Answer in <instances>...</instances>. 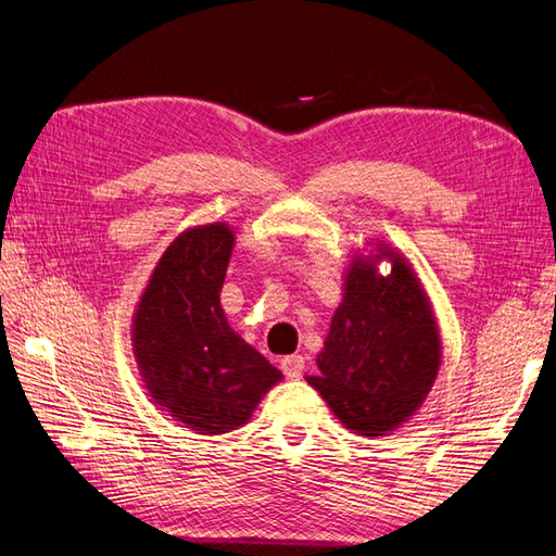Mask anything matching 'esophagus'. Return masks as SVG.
Listing matches in <instances>:
<instances>
[{"label": "esophagus", "mask_w": 556, "mask_h": 556, "mask_svg": "<svg viewBox=\"0 0 556 556\" xmlns=\"http://www.w3.org/2000/svg\"><path fill=\"white\" fill-rule=\"evenodd\" d=\"M304 366H306V359H304V355H290V357H285V359L280 362L282 374L288 376L290 380H296V378H301V374H304Z\"/></svg>", "instance_id": "obj_1"}]
</instances>
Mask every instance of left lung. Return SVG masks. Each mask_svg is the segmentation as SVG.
Masks as SVG:
<instances>
[{
    "label": "left lung",
    "instance_id": "8db88e82",
    "mask_svg": "<svg viewBox=\"0 0 556 556\" xmlns=\"http://www.w3.org/2000/svg\"><path fill=\"white\" fill-rule=\"evenodd\" d=\"M390 260L380 276L374 260H355L345 274L343 304L336 308L308 376L341 422L362 435H382L422 406L441 366V336L429 299L410 264L378 248Z\"/></svg>",
    "mask_w": 556,
    "mask_h": 556
}]
</instances>
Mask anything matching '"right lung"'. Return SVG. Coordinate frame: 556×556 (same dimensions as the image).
I'll return each instance as SVG.
<instances>
[{
	"instance_id": "right-lung-1",
	"label": "right lung",
	"mask_w": 556,
	"mask_h": 556,
	"mask_svg": "<svg viewBox=\"0 0 556 556\" xmlns=\"http://www.w3.org/2000/svg\"><path fill=\"white\" fill-rule=\"evenodd\" d=\"M233 248L225 223L166 248L134 315V357L157 406L206 435L245 425L282 378L227 323L220 292Z\"/></svg>"
}]
</instances>
